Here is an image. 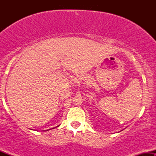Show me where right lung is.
<instances>
[{"label": "right lung", "instance_id": "right-lung-1", "mask_svg": "<svg viewBox=\"0 0 156 156\" xmlns=\"http://www.w3.org/2000/svg\"><path fill=\"white\" fill-rule=\"evenodd\" d=\"M58 126H59V125H58V126H56V127H58ZM50 130V129H49Z\"/></svg>", "mask_w": 156, "mask_h": 156}]
</instances>
